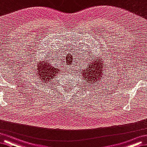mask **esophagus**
<instances>
[{"instance_id": "obj_1", "label": "esophagus", "mask_w": 147, "mask_h": 147, "mask_svg": "<svg viewBox=\"0 0 147 147\" xmlns=\"http://www.w3.org/2000/svg\"><path fill=\"white\" fill-rule=\"evenodd\" d=\"M68 69H69V71H70V72H73V67H70L68 68Z\"/></svg>"}]
</instances>
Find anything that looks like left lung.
<instances>
[{
    "mask_svg": "<svg viewBox=\"0 0 147 147\" xmlns=\"http://www.w3.org/2000/svg\"><path fill=\"white\" fill-rule=\"evenodd\" d=\"M96 57H97L96 56L92 57V59L88 63V65L86 67V69L81 70L80 69L81 74H82V77L85 82V84L87 83L88 87L91 86H93L92 84H94V83L96 84V82L101 81L104 77L102 70L104 68V63L101 61V57H98V59H96ZM98 58L99 59H98Z\"/></svg>",
    "mask_w": 147,
    "mask_h": 147,
    "instance_id": "left-lung-1",
    "label": "left lung"
}]
</instances>
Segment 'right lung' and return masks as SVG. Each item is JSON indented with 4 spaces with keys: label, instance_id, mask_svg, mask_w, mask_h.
I'll return each mask as SVG.
<instances>
[{
    "label": "right lung",
    "instance_id": "1",
    "mask_svg": "<svg viewBox=\"0 0 147 147\" xmlns=\"http://www.w3.org/2000/svg\"><path fill=\"white\" fill-rule=\"evenodd\" d=\"M51 59L46 58L45 61L39 62L36 65V69L34 73L36 75V78H38L40 81V84L47 86V84H51L55 82V79L58 76V74L60 73V68L56 67L55 65H53L49 63ZM39 81V80H38Z\"/></svg>",
    "mask_w": 147,
    "mask_h": 147
}]
</instances>
